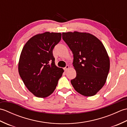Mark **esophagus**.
Listing matches in <instances>:
<instances>
[{
  "label": "esophagus",
  "mask_w": 127,
  "mask_h": 127,
  "mask_svg": "<svg viewBox=\"0 0 127 127\" xmlns=\"http://www.w3.org/2000/svg\"><path fill=\"white\" fill-rule=\"evenodd\" d=\"M69 65H66V66L65 67V68H64V70H65V71L67 70H68V69H69Z\"/></svg>",
  "instance_id": "esophagus-1"
}]
</instances>
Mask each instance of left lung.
<instances>
[{
    "instance_id": "obj_1",
    "label": "left lung",
    "mask_w": 127,
    "mask_h": 127,
    "mask_svg": "<svg viewBox=\"0 0 127 127\" xmlns=\"http://www.w3.org/2000/svg\"><path fill=\"white\" fill-rule=\"evenodd\" d=\"M62 37L74 56L76 76L71 80V85L83 95H94L105 85L110 70V59L104 46L89 33H63Z\"/></svg>"
}]
</instances>
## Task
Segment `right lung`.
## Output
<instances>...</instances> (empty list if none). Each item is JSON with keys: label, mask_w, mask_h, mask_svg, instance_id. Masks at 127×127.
Masks as SVG:
<instances>
[{"label": "right lung", "mask_w": 127, "mask_h": 127, "mask_svg": "<svg viewBox=\"0 0 127 127\" xmlns=\"http://www.w3.org/2000/svg\"><path fill=\"white\" fill-rule=\"evenodd\" d=\"M60 33L37 34L24 46L18 63L23 83L34 95L45 98L52 94L64 72L55 65L53 49L61 40Z\"/></svg>", "instance_id": "1"}]
</instances>
